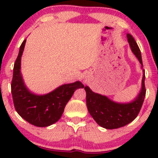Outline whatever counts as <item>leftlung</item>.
Segmentation results:
<instances>
[{
	"instance_id": "obj_1",
	"label": "left lung",
	"mask_w": 158,
	"mask_h": 158,
	"mask_svg": "<svg viewBox=\"0 0 158 158\" xmlns=\"http://www.w3.org/2000/svg\"><path fill=\"white\" fill-rule=\"evenodd\" d=\"M127 38L131 49L139 60L143 71L141 89L136 98L128 103L116 102L109 99L106 95L92 92L87 85L85 87L86 92V106L89 114L98 125L106 129L121 128L135 120L145 98V73L143 69L141 50L131 35L128 33Z\"/></svg>"
}]
</instances>
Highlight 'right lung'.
<instances>
[{"mask_svg":"<svg viewBox=\"0 0 158 158\" xmlns=\"http://www.w3.org/2000/svg\"><path fill=\"white\" fill-rule=\"evenodd\" d=\"M25 40L20 47L14 63L11 93L17 112L24 120L37 127H47L56 123L61 118L66 105L77 89L83 88L79 81L64 84L45 95H36L30 92L23 82L20 64L24 49Z\"/></svg>","mask_w":158,"mask_h":158,"instance_id":"1","label":"right lung"}]
</instances>
